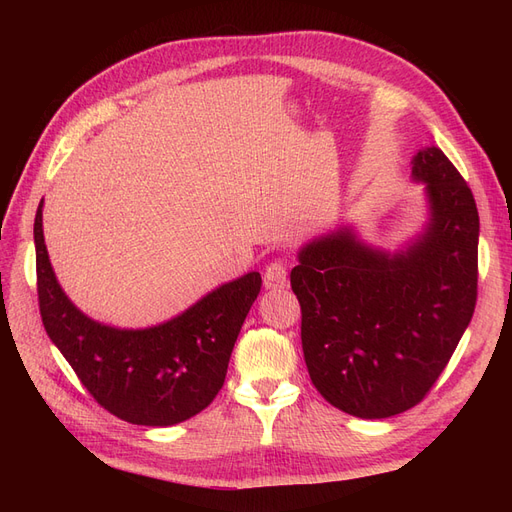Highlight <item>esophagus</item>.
I'll list each match as a JSON object with an SVG mask.
<instances>
[{"label":"esophagus","instance_id":"34e87169","mask_svg":"<svg viewBox=\"0 0 512 512\" xmlns=\"http://www.w3.org/2000/svg\"><path fill=\"white\" fill-rule=\"evenodd\" d=\"M288 286V269L282 260H275L265 271V288L267 290H282Z\"/></svg>","mask_w":512,"mask_h":512}]
</instances>
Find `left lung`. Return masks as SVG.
Returning <instances> with one entry per match:
<instances>
[{"label":"left lung","mask_w":512,"mask_h":512,"mask_svg":"<svg viewBox=\"0 0 512 512\" xmlns=\"http://www.w3.org/2000/svg\"><path fill=\"white\" fill-rule=\"evenodd\" d=\"M429 218L397 252L339 226L299 250L290 286L301 303L303 356L318 393L359 418H389L421 401L474 314L478 211L442 149H418Z\"/></svg>","instance_id":"left-lung-1"}]
</instances>
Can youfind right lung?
I'll use <instances>...</instances> for the list:
<instances>
[{
	"mask_svg": "<svg viewBox=\"0 0 512 512\" xmlns=\"http://www.w3.org/2000/svg\"><path fill=\"white\" fill-rule=\"evenodd\" d=\"M42 203L34 222L40 316L85 389L132 425L170 427L205 410L222 389L232 348L262 286L260 273L222 284L156 327H108L85 316L61 290L44 245Z\"/></svg>",
	"mask_w": 512,
	"mask_h": 512,
	"instance_id": "1",
	"label": "right lung"
}]
</instances>
